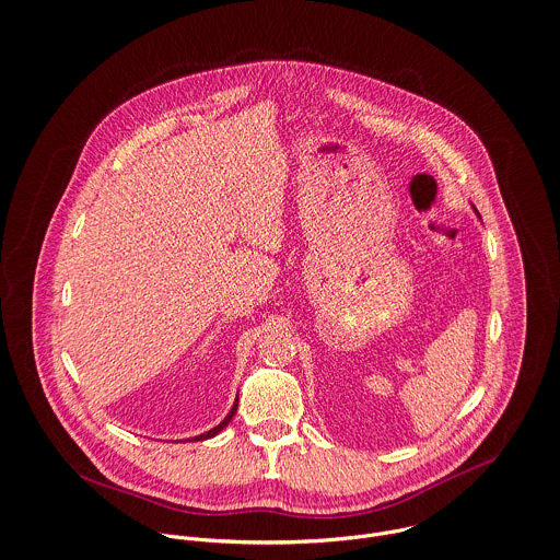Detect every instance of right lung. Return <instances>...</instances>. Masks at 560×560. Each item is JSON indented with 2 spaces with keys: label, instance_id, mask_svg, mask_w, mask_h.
<instances>
[{
  "label": "right lung",
  "instance_id": "1",
  "mask_svg": "<svg viewBox=\"0 0 560 560\" xmlns=\"http://www.w3.org/2000/svg\"><path fill=\"white\" fill-rule=\"evenodd\" d=\"M236 408H238V399H236V404H234V408H232V412H230V415H228V417H225V419H223V423H219V425H217V428H214V430H210V432H206V434L197 435V438H195V440H206V438H212V435L219 434V432H221V430H223V428H225V425H228V423H230V421H232V417H234V415H236Z\"/></svg>",
  "mask_w": 560,
  "mask_h": 560
}]
</instances>
